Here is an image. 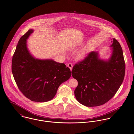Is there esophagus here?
I'll use <instances>...</instances> for the list:
<instances>
[{
    "label": "esophagus",
    "mask_w": 134,
    "mask_h": 134,
    "mask_svg": "<svg viewBox=\"0 0 134 134\" xmlns=\"http://www.w3.org/2000/svg\"><path fill=\"white\" fill-rule=\"evenodd\" d=\"M67 66H68V67H69V68H70V70H72V66H73V65H72V64L69 63V64H67Z\"/></svg>",
    "instance_id": "esophagus-1"
}]
</instances>
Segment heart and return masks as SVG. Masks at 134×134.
I'll list each match as a JSON object with an SVG mask.
<instances>
[{
  "label": "heart",
  "instance_id": "heart-1",
  "mask_svg": "<svg viewBox=\"0 0 134 134\" xmlns=\"http://www.w3.org/2000/svg\"><path fill=\"white\" fill-rule=\"evenodd\" d=\"M86 52H87L86 50H82L81 51H80L77 53V57H76L77 59H78V60H82V59H83L85 57V56H86Z\"/></svg>",
  "mask_w": 134,
  "mask_h": 134
}]
</instances>
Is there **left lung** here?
<instances>
[{
    "label": "left lung",
    "instance_id": "8db88e82",
    "mask_svg": "<svg viewBox=\"0 0 134 134\" xmlns=\"http://www.w3.org/2000/svg\"><path fill=\"white\" fill-rule=\"evenodd\" d=\"M111 42L112 54L108 59H102L98 52L92 51L72 68V76L78 82L75 97L86 106L106 103L114 96L124 81L126 68L122 50L115 39Z\"/></svg>",
    "mask_w": 134,
    "mask_h": 134
}]
</instances>
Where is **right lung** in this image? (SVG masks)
<instances>
[{
    "label": "right lung",
    "instance_id": "add662e5",
    "mask_svg": "<svg viewBox=\"0 0 134 134\" xmlns=\"http://www.w3.org/2000/svg\"><path fill=\"white\" fill-rule=\"evenodd\" d=\"M33 31L29 30L20 39L13 57L12 70L15 83L25 96L32 101L44 102L54 98L59 86L71 74L64 63L32 56L27 48V40Z\"/></svg>",
    "mask_w": 134,
    "mask_h": 134
}]
</instances>
